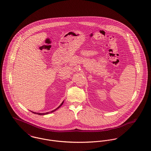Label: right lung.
Segmentation results:
<instances>
[{
	"mask_svg": "<svg viewBox=\"0 0 151 151\" xmlns=\"http://www.w3.org/2000/svg\"><path fill=\"white\" fill-rule=\"evenodd\" d=\"M63 103H64V100L62 101V103L60 104V105L59 106V107H58L55 110H52V111H50V112H45V113H39V112H33V111H30L32 112H33V113H34V114H37V115H47V114H50V113H52V112H54L56 110H58V109H59L62 106V104H63Z\"/></svg>",
	"mask_w": 151,
	"mask_h": 151,
	"instance_id": "obj_1",
	"label": "right lung"
}]
</instances>
